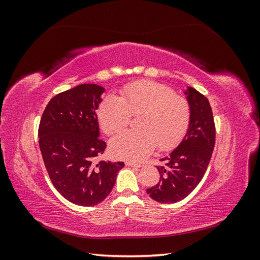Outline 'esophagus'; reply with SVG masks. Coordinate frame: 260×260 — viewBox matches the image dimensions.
Segmentation results:
<instances>
[{
  "mask_svg": "<svg viewBox=\"0 0 260 260\" xmlns=\"http://www.w3.org/2000/svg\"><path fill=\"white\" fill-rule=\"evenodd\" d=\"M125 166H128V167H138V168H140V167H142V165L137 164V162H132V161H125Z\"/></svg>",
  "mask_w": 260,
  "mask_h": 260,
  "instance_id": "obj_1",
  "label": "esophagus"
}]
</instances>
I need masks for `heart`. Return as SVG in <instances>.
I'll list each match as a JSON object with an SVG mask.
<instances>
[{"label": "heart", "mask_w": 260, "mask_h": 260, "mask_svg": "<svg viewBox=\"0 0 260 260\" xmlns=\"http://www.w3.org/2000/svg\"><path fill=\"white\" fill-rule=\"evenodd\" d=\"M138 116V130L124 131L109 144L118 158L141 161L154 148L169 151L183 139L191 111L188 102L170 86L155 81H137L123 86L120 98L107 95L98 109L101 128L108 136L127 127L130 117Z\"/></svg>", "instance_id": "b5f03b06"}]
</instances>
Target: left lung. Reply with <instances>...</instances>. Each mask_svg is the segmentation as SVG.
Instances as JSON below:
<instances>
[{
    "mask_svg": "<svg viewBox=\"0 0 260 260\" xmlns=\"http://www.w3.org/2000/svg\"><path fill=\"white\" fill-rule=\"evenodd\" d=\"M191 118L181 143L158 166L160 180L146 193L154 201L174 204L182 201L201 182L207 170L215 146L216 129L208 100L192 86L184 91Z\"/></svg>",
    "mask_w": 260,
    "mask_h": 260,
    "instance_id": "obj_1",
    "label": "left lung"
}]
</instances>
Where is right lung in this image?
<instances>
[{
	"instance_id": "add662e5",
	"label": "right lung",
	"mask_w": 260,
	"mask_h": 260,
	"mask_svg": "<svg viewBox=\"0 0 260 260\" xmlns=\"http://www.w3.org/2000/svg\"><path fill=\"white\" fill-rule=\"evenodd\" d=\"M103 86L84 83L55 95L46 105L39 145L55 188L70 203L94 206L111 193L124 164L95 158L106 143L101 140L96 109Z\"/></svg>"
}]
</instances>
